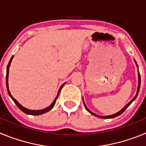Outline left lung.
<instances>
[{
  "label": "left lung",
  "instance_id": "obj_1",
  "mask_svg": "<svg viewBox=\"0 0 146 146\" xmlns=\"http://www.w3.org/2000/svg\"><path fill=\"white\" fill-rule=\"evenodd\" d=\"M135 64H136L137 67V72H138V86H137V90L136 95H135V97H134L133 99H131V101H130L128 103V104H126V105L124 107V108H122V109L121 110H120V111H118V113H115V114H113V115H104V116H102V115H96V114H95V113H93V112H91V110H89L88 108H87V106H86V104H85L84 100H83V103H84V106H85V108H86V109L87 110V111H88V112H89V113H91V114H92L93 115H95V116L98 117V118H105V119H108V118H115V117L118 116V115H121V113H123V112L125 111V110H126V108H127L129 106L130 104H131V103H132V102L135 101V99L137 98V94H138V93H139V91H140V72H139V70H138V66H137V63H136V61H135Z\"/></svg>",
  "mask_w": 146,
  "mask_h": 146
}]
</instances>
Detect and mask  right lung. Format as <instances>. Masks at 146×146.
Listing matches in <instances>:
<instances>
[{
	"mask_svg": "<svg viewBox=\"0 0 146 146\" xmlns=\"http://www.w3.org/2000/svg\"><path fill=\"white\" fill-rule=\"evenodd\" d=\"M13 58H14V55H13L12 57L11 58V59H10L9 62V64H8L7 68H6V88H7V91H8V93H9V95L10 97L11 98V99H12L13 101L15 102V103L17 104V106L18 108H19V109L21 110L22 111H23V113H25V114L32 115H39L44 114V113H47V112L50 111V110H52V108H53V107L55 106V102H56V100H57L58 97L59 93H60V90H61V88H63V86H64V85L66 84V82H64V84H62V86H60V88H59V90H58V92L57 96H56L55 99H54L53 102H52V104H50V106H48V107H47V108H44V109L38 110H34L28 109V108H25V107H23V105H21V104H20V103L18 102L17 101V100L15 99V98H14L12 96H11V93H10L9 89V82H8V80H9V67H10V65H11V60H12Z\"/></svg>",
	"mask_w": 146,
	"mask_h": 146,
	"instance_id": "right-lung-1",
	"label": "right lung"
}]
</instances>
